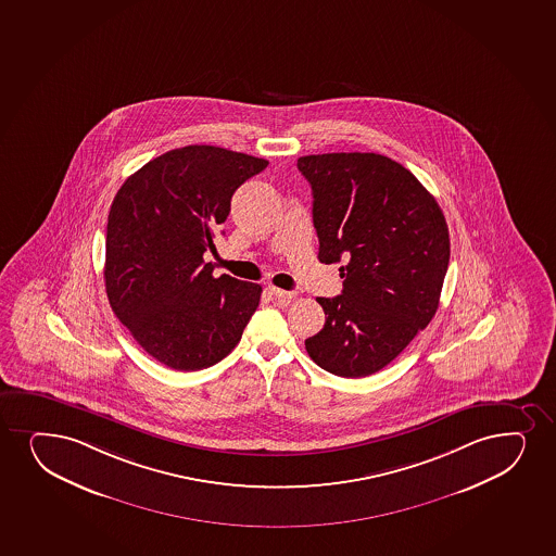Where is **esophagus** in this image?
I'll list each match as a JSON object with an SVG mask.
<instances>
[{
	"mask_svg": "<svg viewBox=\"0 0 556 556\" xmlns=\"http://www.w3.org/2000/svg\"><path fill=\"white\" fill-rule=\"evenodd\" d=\"M268 292L274 295L275 300L292 301L295 298L294 292H288V290H281L277 287H268Z\"/></svg>",
	"mask_w": 556,
	"mask_h": 556,
	"instance_id": "1",
	"label": "esophagus"
}]
</instances>
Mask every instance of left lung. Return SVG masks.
Listing matches in <instances>:
<instances>
[{
	"label": "left lung",
	"instance_id": "1",
	"mask_svg": "<svg viewBox=\"0 0 556 556\" xmlns=\"http://www.w3.org/2000/svg\"><path fill=\"white\" fill-rule=\"evenodd\" d=\"M298 169L313 188L324 264L340 266L342 294L308 337L311 359L340 378H365L396 359L430 324L451 261L438 201L412 170L374 152L311 154Z\"/></svg>",
	"mask_w": 556,
	"mask_h": 556
}]
</instances>
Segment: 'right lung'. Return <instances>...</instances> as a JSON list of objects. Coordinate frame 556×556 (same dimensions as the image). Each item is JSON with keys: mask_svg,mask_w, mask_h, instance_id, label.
<instances>
[{"mask_svg": "<svg viewBox=\"0 0 556 556\" xmlns=\"http://www.w3.org/2000/svg\"><path fill=\"white\" fill-rule=\"evenodd\" d=\"M268 167L212 144L165 152L121 186L108 216L105 292L144 352L173 370L216 365L242 339L261 285L214 277V251L230 199Z\"/></svg>", "mask_w": 556, "mask_h": 556, "instance_id": "1", "label": "right lung"}]
</instances>
